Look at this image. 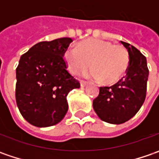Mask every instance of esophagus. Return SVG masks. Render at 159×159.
<instances>
[{"instance_id": "34e87169", "label": "esophagus", "mask_w": 159, "mask_h": 159, "mask_svg": "<svg viewBox=\"0 0 159 159\" xmlns=\"http://www.w3.org/2000/svg\"><path fill=\"white\" fill-rule=\"evenodd\" d=\"M86 85H87V82H86V81L80 80V86H81V87H85Z\"/></svg>"}]
</instances>
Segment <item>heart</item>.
Here are the masks:
<instances>
[{
  "instance_id": "obj_1",
  "label": "heart",
  "mask_w": 159,
  "mask_h": 159,
  "mask_svg": "<svg viewBox=\"0 0 159 159\" xmlns=\"http://www.w3.org/2000/svg\"><path fill=\"white\" fill-rule=\"evenodd\" d=\"M64 58L71 73L78 74L90 66L86 73L91 79L113 84L123 77L129 65V52L122 45H113L107 40L91 39L66 50Z\"/></svg>"
}]
</instances>
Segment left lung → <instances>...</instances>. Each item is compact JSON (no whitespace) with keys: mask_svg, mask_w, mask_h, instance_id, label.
<instances>
[{"mask_svg":"<svg viewBox=\"0 0 159 159\" xmlns=\"http://www.w3.org/2000/svg\"><path fill=\"white\" fill-rule=\"evenodd\" d=\"M129 52L126 74L111 87H100L99 95L93 101L98 117L111 124H122L132 119L144 102L149 69L147 60L136 48L121 41Z\"/></svg>","mask_w":159,"mask_h":159,"instance_id":"obj_1","label":"left lung"}]
</instances>
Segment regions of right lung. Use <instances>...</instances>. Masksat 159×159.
Instances as JSON below:
<instances>
[{"instance_id": "obj_1", "label": "right lung", "mask_w": 159, "mask_h": 159, "mask_svg": "<svg viewBox=\"0 0 159 159\" xmlns=\"http://www.w3.org/2000/svg\"><path fill=\"white\" fill-rule=\"evenodd\" d=\"M70 42V38L40 41L20 57L16 70V101L31 125L46 127L59 123L68 111L67 95L80 87L67 70L64 58Z\"/></svg>"}]
</instances>
